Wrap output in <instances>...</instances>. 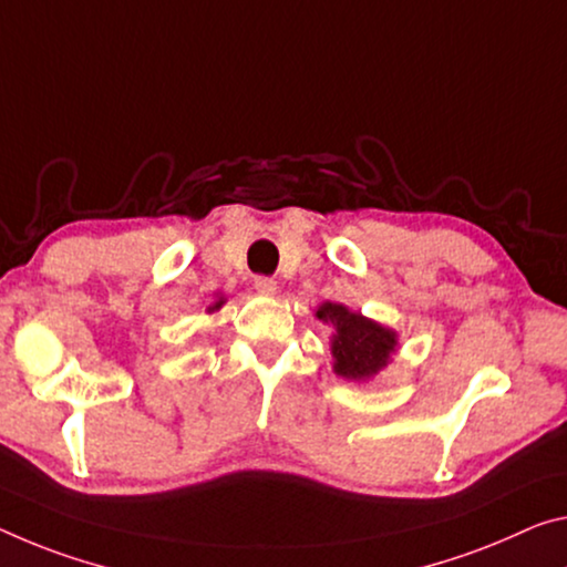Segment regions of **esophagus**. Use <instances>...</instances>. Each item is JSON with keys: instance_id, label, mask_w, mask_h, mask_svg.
I'll return each instance as SVG.
<instances>
[{"instance_id": "1", "label": "esophagus", "mask_w": 567, "mask_h": 567, "mask_svg": "<svg viewBox=\"0 0 567 567\" xmlns=\"http://www.w3.org/2000/svg\"><path fill=\"white\" fill-rule=\"evenodd\" d=\"M255 290L262 295V298H275L280 287H277V280H272V277H257Z\"/></svg>"}]
</instances>
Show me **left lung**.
<instances>
[{
  "mask_svg": "<svg viewBox=\"0 0 567 567\" xmlns=\"http://www.w3.org/2000/svg\"><path fill=\"white\" fill-rule=\"evenodd\" d=\"M316 318L332 330V373L340 375V379L355 383L373 381L399 353L396 330L350 310L343 302L328 300L318 305Z\"/></svg>",
  "mask_w": 567,
  "mask_h": 567,
  "instance_id": "1",
  "label": "left lung"
}]
</instances>
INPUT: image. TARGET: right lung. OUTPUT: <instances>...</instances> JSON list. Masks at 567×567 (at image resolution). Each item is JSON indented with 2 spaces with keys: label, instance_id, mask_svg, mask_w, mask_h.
<instances>
[{
  "label": "right lung",
  "instance_id": "obj_1",
  "mask_svg": "<svg viewBox=\"0 0 567 567\" xmlns=\"http://www.w3.org/2000/svg\"><path fill=\"white\" fill-rule=\"evenodd\" d=\"M224 302H227V298H224L221 292L214 295V302L209 305V308H206V316H214V312H219L224 308Z\"/></svg>",
  "mask_w": 567,
  "mask_h": 567
}]
</instances>
